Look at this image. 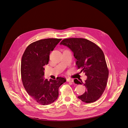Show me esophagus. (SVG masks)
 Masks as SVG:
<instances>
[{
  "mask_svg": "<svg viewBox=\"0 0 128 128\" xmlns=\"http://www.w3.org/2000/svg\"><path fill=\"white\" fill-rule=\"evenodd\" d=\"M67 82H74V80L72 79H67Z\"/></svg>",
  "mask_w": 128,
  "mask_h": 128,
  "instance_id": "34e87169",
  "label": "esophagus"
}]
</instances>
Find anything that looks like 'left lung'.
I'll return each mask as SVG.
<instances>
[{
	"label": "left lung",
	"instance_id": "1",
	"mask_svg": "<svg viewBox=\"0 0 128 128\" xmlns=\"http://www.w3.org/2000/svg\"><path fill=\"white\" fill-rule=\"evenodd\" d=\"M60 44L67 46L74 52L76 65L87 76L84 83L74 80L76 84H84L86 88L78 98L87 103L96 101L104 92L109 74L103 51L95 44L84 38L64 39Z\"/></svg>",
	"mask_w": 128,
	"mask_h": 128
}]
</instances>
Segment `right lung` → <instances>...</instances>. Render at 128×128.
Masks as SVG:
<instances>
[{"instance_id":"obj_1","label":"right lung","mask_w":128,"mask_h":128,"mask_svg":"<svg viewBox=\"0 0 128 128\" xmlns=\"http://www.w3.org/2000/svg\"><path fill=\"white\" fill-rule=\"evenodd\" d=\"M61 39L47 38L35 42L25 50L21 60V73L23 86L28 94L43 105L56 101L59 96V88L66 80L58 77L48 80L44 78V68L49 61L50 51Z\"/></svg>"}]
</instances>
